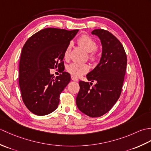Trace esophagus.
<instances>
[{
    "label": "esophagus",
    "mask_w": 151,
    "mask_h": 151,
    "mask_svg": "<svg viewBox=\"0 0 151 151\" xmlns=\"http://www.w3.org/2000/svg\"><path fill=\"white\" fill-rule=\"evenodd\" d=\"M71 79H72V81H75V82H78V80L77 78H76L74 77L73 76H71Z\"/></svg>",
    "instance_id": "1"
}]
</instances>
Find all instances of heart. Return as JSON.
<instances>
[{"instance_id":"b5f03b06","label":"heart","mask_w":151,"mask_h":151,"mask_svg":"<svg viewBox=\"0 0 151 151\" xmlns=\"http://www.w3.org/2000/svg\"><path fill=\"white\" fill-rule=\"evenodd\" d=\"M78 44L82 47L89 53V58L90 60H95L96 55L94 51L97 49V43L95 41L89 37L88 36H82L78 40ZM72 43H70L64 52V58L67 59L69 57L70 50H71ZM67 71L74 77H79L81 75L87 73L89 70V66L86 64H79L76 63H73L67 67Z\"/></svg>"}]
</instances>
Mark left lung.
Instances as JSON below:
<instances>
[{
    "mask_svg": "<svg viewBox=\"0 0 151 151\" xmlns=\"http://www.w3.org/2000/svg\"><path fill=\"white\" fill-rule=\"evenodd\" d=\"M91 34L101 40V58L98 65L86 75L91 82H79L76 103L82 113L98 117L107 113L120 97L127 58L120 41L108 31L95 29ZM93 81L95 85H92Z\"/></svg>",
    "mask_w": 151,
    "mask_h": 151,
    "instance_id": "8db88e82",
    "label": "left lung"
}]
</instances>
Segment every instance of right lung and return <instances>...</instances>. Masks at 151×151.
<instances>
[{
	"instance_id": "right-lung-1",
	"label": "right lung",
	"mask_w": 151,
	"mask_h": 151,
	"mask_svg": "<svg viewBox=\"0 0 151 151\" xmlns=\"http://www.w3.org/2000/svg\"><path fill=\"white\" fill-rule=\"evenodd\" d=\"M78 30L54 28L32 36L22 49L19 84L24 104L32 113L45 115L58 106L60 95L70 81L63 71L64 52ZM58 67L62 75L54 78L50 69Z\"/></svg>"
}]
</instances>
